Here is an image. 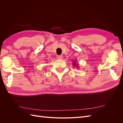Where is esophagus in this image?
I'll list each match as a JSON object with an SVG mask.
<instances>
[{
    "mask_svg": "<svg viewBox=\"0 0 123 123\" xmlns=\"http://www.w3.org/2000/svg\"><path fill=\"white\" fill-rule=\"evenodd\" d=\"M62 57H63L62 55H58L57 56V58L59 59H62Z\"/></svg>",
    "mask_w": 123,
    "mask_h": 123,
    "instance_id": "34e87169",
    "label": "esophagus"
}]
</instances>
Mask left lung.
Returning <instances> with one entry per match:
<instances>
[{
	"mask_svg": "<svg viewBox=\"0 0 123 123\" xmlns=\"http://www.w3.org/2000/svg\"><path fill=\"white\" fill-rule=\"evenodd\" d=\"M73 65H74V66H75L76 65V64L75 62H74L73 63Z\"/></svg>",
	"mask_w": 123,
	"mask_h": 123,
	"instance_id": "obj_1",
	"label": "left lung"
}]
</instances>
